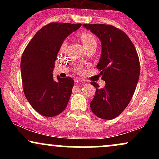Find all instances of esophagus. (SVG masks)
<instances>
[{
  "label": "esophagus",
  "mask_w": 159,
  "mask_h": 159,
  "mask_svg": "<svg viewBox=\"0 0 159 159\" xmlns=\"http://www.w3.org/2000/svg\"><path fill=\"white\" fill-rule=\"evenodd\" d=\"M84 79H82V78H75V83H79V82H84Z\"/></svg>",
  "instance_id": "obj_1"
}]
</instances>
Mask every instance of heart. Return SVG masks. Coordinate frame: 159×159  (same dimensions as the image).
Wrapping results in <instances>:
<instances>
[{
  "label": "heart",
  "instance_id": "heart-1",
  "mask_svg": "<svg viewBox=\"0 0 159 159\" xmlns=\"http://www.w3.org/2000/svg\"><path fill=\"white\" fill-rule=\"evenodd\" d=\"M80 39L86 48L87 47H90L91 45H96V39L95 37L93 34H92L90 32L87 31H82L79 35ZM67 45V42L64 40V41L62 42L61 46H60V51L63 52V50L66 48ZM75 71L78 73H82L84 72V67L82 65H77L75 66Z\"/></svg>",
  "mask_w": 159,
  "mask_h": 159
}]
</instances>
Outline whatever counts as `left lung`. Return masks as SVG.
<instances>
[{
    "mask_svg": "<svg viewBox=\"0 0 159 159\" xmlns=\"http://www.w3.org/2000/svg\"><path fill=\"white\" fill-rule=\"evenodd\" d=\"M83 26L101 40L102 54L96 68L106 83L99 88L96 82H90L96 88L90 108L101 119H114L125 110L135 91L140 75L138 53L129 36L117 27L104 24Z\"/></svg>",
    "mask_w": 159,
    "mask_h": 159,
    "instance_id": "obj_1",
    "label": "left lung"
}]
</instances>
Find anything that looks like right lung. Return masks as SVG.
I'll return each mask as SVG.
<instances>
[{"label":"right lung","instance_id":"1","mask_svg":"<svg viewBox=\"0 0 159 159\" xmlns=\"http://www.w3.org/2000/svg\"><path fill=\"white\" fill-rule=\"evenodd\" d=\"M81 24L52 22L42 27L24 51L21 60L24 93L33 108L44 116H57L65 110L74 80L53 78V69L62 42Z\"/></svg>","mask_w":159,"mask_h":159}]
</instances>
